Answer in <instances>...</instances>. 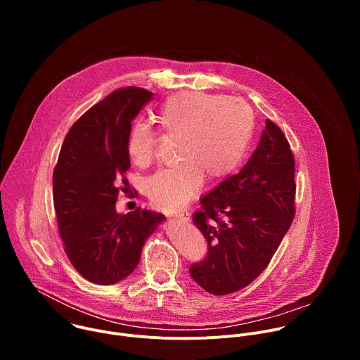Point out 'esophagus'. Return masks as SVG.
<instances>
[{
	"mask_svg": "<svg viewBox=\"0 0 360 360\" xmlns=\"http://www.w3.org/2000/svg\"><path fill=\"white\" fill-rule=\"evenodd\" d=\"M175 219H178V221H184V222H188L189 219H191V215L188 214V212H182V214H175V215H172Z\"/></svg>",
	"mask_w": 360,
	"mask_h": 360,
	"instance_id": "esophagus-1",
	"label": "esophagus"
}]
</instances>
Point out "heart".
<instances>
[{
	"label": "heart",
	"mask_w": 360,
	"mask_h": 360,
	"mask_svg": "<svg viewBox=\"0 0 360 360\" xmlns=\"http://www.w3.org/2000/svg\"><path fill=\"white\" fill-rule=\"evenodd\" d=\"M164 136L176 139V165L158 171L145 182L155 207L176 211L203 184L219 182L240 164L253 132V112L233 96L182 91L169 96L157 114ZM127 153L138 168L153 162L157 136L146 124H134L127 135Z\"/></svg>",
	"instance_id": "1"
}]
</instances>
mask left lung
<instances>
[{
	"label": "left lung",
	"instance_id": "obj_1",
	"mask_svg": "<svg viewBox=\"0 0 360 360\" xmlns=\"http://www.w3.org/2000/svg\"><path fill=\"white\" fill-rule=\"evenodd\" d=\"M258 148L239 174L200 199L192 221L208 256L189 268L212 295L243 289L269 265L295 217V158L282 129L266 120Z\"/></svg>",
	"mask_w": 360,
	"mask_h": 360
}]
</instances>
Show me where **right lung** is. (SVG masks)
I'll list each match as a JSON object with an SVG mask.
<instances>
[{"label": "right lung", "instance_id": "obj_1", "mask_svg": "<svg viewBox=\"0 0 360 360\" xmlns=\"http://www.w3.org/2000/svg\"><path fill=\"white\" fill-rule=\"evenodd\" d=\"M152 92L127 86L89 108L70 129L53 175L54 208L64 250L86 281L112 285L134 272L145 240L164 222L158 212L136 208L118 214L122 178L131 162L125 142Z\"/></svg>", "mask_w": 360, "mask_h": 360}]
</instances>
